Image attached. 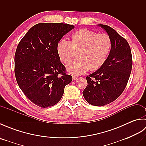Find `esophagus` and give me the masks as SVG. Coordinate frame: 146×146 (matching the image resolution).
Wrapping results in <instances>:
<instances>
[{"label": "esophagus", "mask_w": 146, "mask_h": 146, "mask_svg": "<svg viewBox=\"0 0 146 146\" xmlns=\"http://www.w3.org/2000/svg\"><path fill=\"white\" fill-rule=\"evenodd\" d=\"M79 78V76L78 75H73V80H77Z\"/></svg>", "instance_id": "esophagus-1"}]
</instances>
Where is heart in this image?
Instances as JSON below:
<instances>
[{"instance_id":"1","label":"heart","mask_w":146,"mask_h":146,"mask_svg":"<svg viewBox=\"0 0 146 146\" xmlns=\"http://www.w3.org/2000/svg\"><path fill=\"white\" fill-rule=\"evenodd\" d=\"M111 48V40L107 34L88 29L76 31L71 35V41L61 39L56 45L59 58L68 63L78 51V59L68 64L67 70L72 74H83L89 69L96 71L106 61Z\"/></svg>"}]
</instances>
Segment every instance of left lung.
I'll use <instances>...</instances> for the list:
<instances>
[{"mask_svg":"<svg viewBox=\"0 0 146 146\" xmlns=\"http://www.w3.org/2000/svg\"><path fill=\"white\" fill-rule=\"evenodd\" d=\"M111 40L110 54L100 68L86 77L83 95L90 104L104 106L120 97L127 84L132 67L131 49L127 40L111 27L100 24Z\"/></svg>","mask_w":146,"mask_h":146,"instance_id":"1","label":"left lung"}]
</instances>
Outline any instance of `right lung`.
I'll list each match as a JSON object with an SVG mask.
<instances>
[{
  "label": "right lung",
  "mask_w": 146,
  "mask_h": 146,
  "mask_svg": "<svg viewBox=\"0 0 146 146\" xmlns=\"http://www.w3.org/2000/svg\"><path fill=\"white\" fill-rule=\"evenodd\" d=\"M74 26L63 23H39L31 28L17 45L14 73L24 94L42 108L61 100L65 86L72 81L56 51L58 41Z\"/></svg>",
  "instance_id": "1"
}]
</instances>
